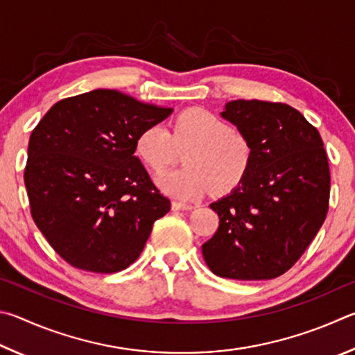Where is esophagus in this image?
Returning a JSON list of instances; mask_svg holds the SVG:
<instances>
[{
    "label": "esophagus",
    "mask_w": 355,
    "mask_h": 355,
    "mask_svg": "<svg viewBox=\"0 0 355 355\" xmlns=\"http://www.w3.org/2000/svg\"><path fill=\"white\" fill-rule=\"evenodd\" d=\"M171 207H173V210H191V209H195L193 204H185V202H181V201H173Z\"/></svg>",
    "instance_id": "esophagus-1"
}]
</instances>
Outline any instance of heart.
<instances>
[{
  "instance_id": "heart-1",
  "label": "heart",
  "mask_w": 355,
  "mask_h": 355,
  "mask_svg": "<svg viewBox=\"0 0 355 355\" xmlns=\"http://www.w3.org/2000/svg\"><path fill=\"white\" fill-rule=\"evenodd\" d=\"M182 170L164 174L159 184L168 193L193 200L214 187L227 193L243 181L251 166L252 149L243 135L204 109H189L176 116L171 135L154 124L137 137L135 153L153 173H164L184 151Z\"/></svg>"
}]
</instances>
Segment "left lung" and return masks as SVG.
Listing matches in <instances>:
<instances>
[{"mask_svg": "<svg viewBox=\"0 0 355 355\" xmlns=\"http://www.w3.org/2000/svg\"><path fill=\"white\" fill-rule=\"evenodd\" d=\"M221 116L250 141L252 160L231 195L210 204L220 226L202 256L220 277L275 279L300 260L326 220L331 173L324 145L288 104L237 99Z\"/></svg>", "mask_w": 355, "mask_h": 355, "instance_id": "1", "label": "left lung"}]
</instances>
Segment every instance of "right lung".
<instances>
[{
  "mask_svg": "<svg viewBox=\"0 0 355 355\" xmlns=\"http://www.w3.org/2000/svg\"><path fill=\"white\" fill-rule=\"evenodd\" d=\"M171 112L98 89L55 103L37 124L24 168L31 215L67 263L109 275L139 259L171 202L135 141Z\"/></svg>",
  "mask_w": 355,
  "mask_h": 355,
  "instance_id": "right-lung-1",
  "label": "right lung"
}]
</instances>
